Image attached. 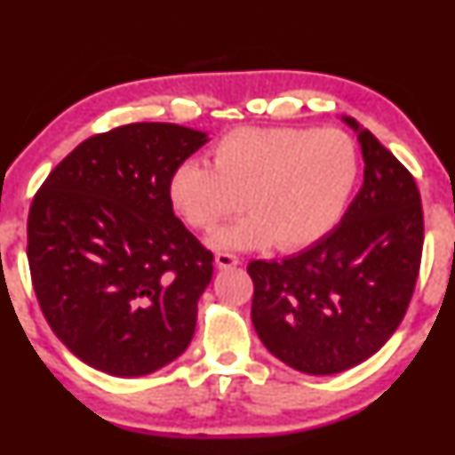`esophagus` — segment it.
<instances>
[{
    "instance_id": "obj_1",
    "label": "esophagus",
    "mask_w": 455,
    "mask_h": 455,
    "mask_svg": "<svg viewBox=\"0 0 455 455\" xmlns=\"http://www.w3.org/2000/svg\"><path fill=\"white\" fill-rule=\"evenodd\" d=\"M214 263H217L219 268H230V267L241 265V257L235 255V252H219L217 259H214Z\"/></svg>"
}]
</instances>
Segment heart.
Returning a JSON list of instances; mask_svg holds the SVG:
<instances>
[{"mask_svg":"<svg viewBox=\"0 0 455 455\" xmlns=\"http://www.w3.org/2000/svg\"><path fill=\"white\" fill-rule=\"evenodd\" d=\"M359 179V152L341 130L236 128L212 150V166L187 160L171 176L180 217L212 230L241 206L244 217L219 228L217 249L249 251L273 241L303 249L333 228Z\"/></svg>","mask_w":455,"mask_h":455,"instance_id":"1","label":"heart"}]
</instances>
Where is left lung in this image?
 I'll return each mask as SVG.
<instances>
[{
  "label": "left lung",
  "mask_w": 455,
  "mask_h": 455,
  "mask_svg": "<svg viewBox=\"0 0 455 455\" xmlns=\"http://www.w3.org/2000/svg\"><path fill=\"white\" fill-rule=\"evenodd\" d=\"M355 130L363 187L343 219L297 255L251 260V317L283 363L309 375L359 365L395 333L418 283L423 211L418 184L369 130Z\"/></svg>",
  "instance_id": "left-lung-1"
}]
</instances>
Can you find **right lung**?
I'll list each match as a JSON object with an SVG mask.
<instances>
[{
    "instance_id": "obj_1",
    "label": "right lung",
    "mask_w": 455,
    "mask_h": 455,
    "mask_svg": "<svg viewBox=\"0 0 455 455\" xmlns=\"http://www.w3.org/2000/svg\"><path fill=\"white\" fill-rule=\"evenodd\" d=\"M204 132L136 122L84 140L36 192L28 263L45 321L76 357L116 377L188 347L212 252L174 217V168Z\"/></svg>"
}]
</instances>
